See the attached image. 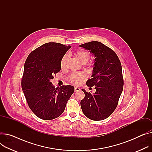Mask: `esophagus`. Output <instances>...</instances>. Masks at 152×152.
<instances>
[{"label": "esophagus", "mask_w": 152, "mask_h": 152, "mask_svg": "<svg viewBox=\"0 0 152 152\" xmlns=\"http://www.w3.org/2000/svg\"><path fill=\"white\" fill-rule=\"evenodd\" d=\"M80 89L79 88H77V87H75V88H74V91L76 92V91H80Z\"/></svg>", "instance_id": "obj_1"}]
</instances>
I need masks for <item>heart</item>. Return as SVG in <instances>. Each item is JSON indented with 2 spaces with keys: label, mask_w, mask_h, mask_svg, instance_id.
I'll use <instances>...</instances> for the list:
<instances>
[{
  "label": "heart",
  "mask_w": 152,
  "mask_h": 152,
  "mask_svg": "<svg viewBox=\"0 0 152 152\" xmlns=\"http://www.w3.org/2000/svg\"><path fill=\"white\" fill-rule=\"evenodd\" d=\"M77 59L81 63H86L90 58L89 53L86 50H79L74 53ZM68 59L67 55H65L62 58L61 60V67L64 69L66 66V62ZM87 75L85 72H75L72 73L68 77V80L71 83L75 85H79L82 83L83 81L86 78Z\"/></svg>",
  "instance_id": "obj_1"
}]
</instances>
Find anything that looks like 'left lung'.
Instances as JSON below:
<instances>
[{"label": "left lung", "mask_w": 152, "mask_h": 152, "mask_svg": "<svg viewBox=\"0 0 152 152\" xmlns=\"http://www.w3.org/2000/svg\"><path fill=\"white\" fill-rule=\"evenodd\" d=\"M94 54L95 58L92 78L86 85L95 86L94 94L85 93L80 104L83 114L91 120L102 121L114 112L118 104L124 86L121 63L115 52L99 41H91L80 45Z\"/></svg>", "instance_id": "left-lung-1"}]
</instances>
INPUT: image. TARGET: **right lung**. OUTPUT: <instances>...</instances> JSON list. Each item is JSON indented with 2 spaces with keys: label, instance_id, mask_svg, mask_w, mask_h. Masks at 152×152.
<instances>
[{
  "label": "right lung",
  "instance_id": "add662e5",
  "mask_svg": "<svg viewBox=\"0 0 152 152\" xmlns=\"http://www.w3.org/2000/svg\"><path fill=\"white\" fill-rule=\"evenodd\" d=\"M71 45L48 42L32 51L24 64L21 86L28 105L43 120H52L64 112L74 92L71 85L55 88L51 80L61 70V60Z\"/></svg>",
  "mask_w": 152,
  "mask_h": 152
}]
</instances>
